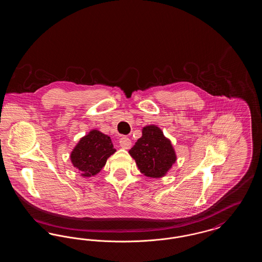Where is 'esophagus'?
Wrapping results in <instances>:
<instances>
[{
	"label": "esophagus",
	"instance_id": "obj_1",
	"mask_svg": "<svg viewBox=\"0 0 262 262\" xmlns=\"http://www.w3.org/2000/svg\"><path fill=\"white\" fill-rule=\"evenodd\" d=\"M120 146L124 149H129L132 146V140L127 137H122L120 139Z\"/></svg>",
	"mask_w": 262,
	"mask_h": 262
}]
</instances>
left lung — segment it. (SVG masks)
<instances>
[{"label": "left lung", "mask_w": 262, "mask_h": 262, "mask_svg": "<svg viewBox=\"0 0 262 262\" xmlns=\"http://www.w3.org/2000/svg\"><path fill=\"white\" fill-rule=\"evenodd\" d=\"M128 153L136 160L140 173L153 179L165 177L177 161L171 140L155 125L142 128V136Z\"/></svg>", "instance_id": "8db88e82"}]
</instances>
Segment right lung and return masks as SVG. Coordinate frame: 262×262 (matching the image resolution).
I'll return each instance as SVG.
<instances>
[{
  "mask_svg": "<svg viewBox=\"0 0 262 262\" xmlns=\"http://www.w3.org/2000/svg\"><path fill=\"white\" fill-rule=\"evenodd\" d=\"M116 152L109 136L91 129L81 137L71 152V161L81 177L90 178L100 173L107 159Z\"/></svg>",
  "mask_w": 262,
  "mask_h": 262,
  "instance_id": "1",
  "label": "right lung"
}]
</instances>
